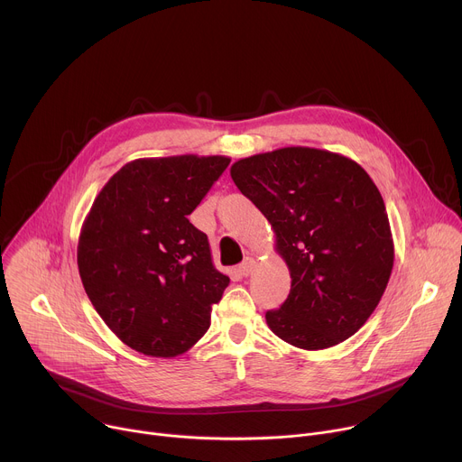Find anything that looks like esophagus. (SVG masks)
<instances>
[{"instance_id":"esophagus-1","label":"esophagus","mask_w":462,"mask_h":462,"mask_svg":"<svg viewBox=\"0 0 462 462\" xmlns=\"http://www.w3.org/2000/svg\"><path fill=\"white\" fill-rule=\"evenodd\" d=\"M254 265H255V261L252 259V257H246L241 265L237 267V274L239 276H243V278H246V276H250L252 274V271H254Z\"/></svg>"}]
</instances>
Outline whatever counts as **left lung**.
I'll use <instances>...</instances> for the list:
<instances>
[{"instance_id": "8db88e82", "label": "left lung", "mask_w": 462, "mask_h": 462, "mask_svg": "<svg viewBox=\"0 0 462 462\" xmlns=\"http://www.w3.org/2000/svg\"><path fill=\"white\" fill-rule=\"evenodd\" d=\"M230 175L271 223L291 273L289 298L265 314L271 331L305 351L351 338L383 296L394 259L373 179L346 155L307 146L239 159Z\"/></svg>"}]
</instances>
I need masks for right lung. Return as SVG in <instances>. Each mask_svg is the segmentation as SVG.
Wrapping results in <instances>:
<instances>
[{
  "label": "right lung",
  "instance_id": "1",
  "mask_svg": "<svg viewBox=\"0 0 462 462\" xmlns=\"http://www.w3.org/2000/svg\"><path fill=\"white\" fill-rule=\"evenodd\" d=\"M230 164L175 155L124 164L84 219L77 261L84 289L120 342L146 356L186 353L210 327L230 278L188 216Z\"/></svg>",
  "mask_w": 462,
  "mask_h": 462
}]
</instances>
